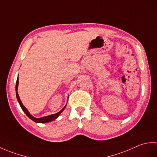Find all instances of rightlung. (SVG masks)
Listing matches in <instances>:
<instances>
[{
  "mask_svg": "<svg viewBox=\"0 0 157 157\" xmlns=\"http://www.w3.org/2000/svg\"><path fill=\"white\" fill-rule=\"evenodd\" d=\"M18 85H19V78H18V77H17V82H16V86H15V90H16L17 99V101H18V102H19V105H20V106H21V108L22 109L23 111H24V113H25L26 115H27L29 119H32L33 121H34V122H36V123H48V122H51V121H54L55 119H56L60 115H61V113L63 111V110H64L65 108L66 107L67 105L61 110V111H60L59 112H58L57 113H55V114H52V115H51L42 117H40V118H36V117H34V116H32V115L30 114V113H29V112L28 111V110L25 107V106L23 105V103L21 102V99H20L19 96V94H18V92H17Z\"/></svg>",
  "mask_w": 157,
  "mask_h": 157,
  "instance_id": "1",
  "label": "right lung"
}]
</instances>
